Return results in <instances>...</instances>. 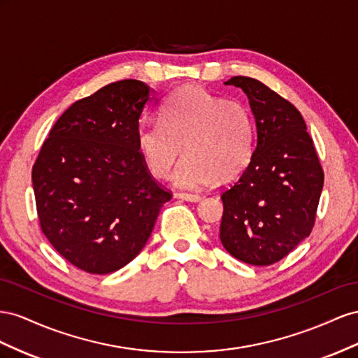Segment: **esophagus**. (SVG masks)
I'll use <instances>...</instances> for the list:
<instances>
[{"instance_id": "34e87169", "label": "esophagus", "mask_w": 358, "mask_h": 358, "mask_svg": "<svg viewBox=\"0 0 358 358\" xmlns=\"http://www.w3.org/2000/svg\"><path fill=\"white\" fill-rule=\"evenodd\" d=\"M176 198L182 199V201H187V202H199L202 199V196H199V195H190V193H177Z\"/></svg>"}]
</instances>
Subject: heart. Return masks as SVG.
Returning a JSON list of instances; mask_svg holds the SVG:
<instances>
[{
  "label": "heart",
  "mask_w": 358,
  "mask_h": 358,
  "mask_svg": "<svg viewBox=\"0 0 358 358\" xmlns=\"http://www.w3.org/2000/svg\"><path fill=\"white\" fill-rule=\"evenodd\" d=\"M172 182L199 190L231 180L249 165L255 145L253 117L241 101L224 100L202 87L176 91L159 112V121H141L136 148L148 171L166 178L182 155Z\"/></svg>",
  "instance_id": "heart-1"
}]
</instances>
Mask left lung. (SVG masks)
Instances as JSON below:
<instances>
[{
  "mask_svg": "<svg viewBox=\"0 0 358 358\" xmlns=\"http://www.w3.org/2000/svg\"><path fill=\"white\" fill-rule=\"evenodd\" d=\"M255 118L249 165L222 193L220 241L250 265L280 261L309 237L324 172L300 112L259 80L234 76Z\"/></svg>",
  "mask_w": 358,
  "mask_h": 358,
  "instance_id": "8db88e82",
  "label": "left lung"
}]
</instances>
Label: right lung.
Instances as JSON below:
<instances>
[{
  "instance_id": "add662e5",
  "label": "right lung",
  "mask_w": 358,
  "mask_h": 358,
  "mask_svg": "<svg viewBox=\"0 0 358 358\" xmlns=\"http://www.w3.org/2000/svg\"><path fill=\"white\" fill-rule=\"evenodd\" d=\"M152 100L155 90L124 79L75 101L33 166L43 234L87 273H114L136 258L171 199L136 148L139 118Z\"/></svg>"
}]
</instances>
